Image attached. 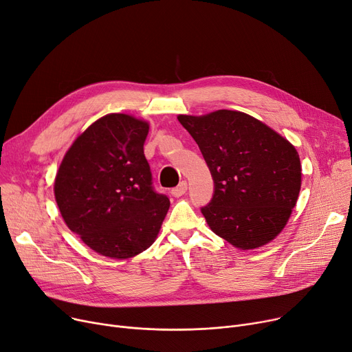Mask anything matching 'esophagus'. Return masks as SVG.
<instances>
[{"instance_id": "obj_1", "label": "esophagus", "mask_w": 352, "mask_h": 352, "mask_svg": "<svg viewBox=\"0 0 352 352\" xmlns=\"http://www.w3.org/2000/svg\"><path fill=\"white\" fill-rule=\"evenodd\" d=\"M186 190H188V183H186L184 180L183 182H180L175 189H172V195L175 196V197H180V196H183L184 193H186Z\"/></svg>"}]
</instances>
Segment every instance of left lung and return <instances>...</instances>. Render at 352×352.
Wrapping results in <instances>:
<instances>
[{
    "label": "left lung",
    "instance_id": "8db88e82",
    "mask_svg": "<svg viewBox=\"0 0 352 352\" xmlns=\"http://www.w3.org/2000/svg\"><path fill=\"white\" fill-rule=\"evenodd\" d=\"M177 119L199 144L213 176V199L201 208L212 232L240 250L274 240L300 195L297 149L244 112L219 109Z\"/></svg>",
    "mask_w": 352,
    "mask_h": 352
}]
</instances>
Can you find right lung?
Masks as SVG:
<instances>
[{
  "mask_svg": "<svg viewBox=\"0 0 352 352\" xmlns=\"http://www.w3.org/2000/svg\"><path fill=\"white\" fill-rule=\"evenodd\" d=\"M148 132L146 120L108 113L78 135L59 164L60 216L100 256L125 260L149 249L169 210V199L152 188Z\"/></svg>",
  "mask_w": 352,
  "mask_h": 352,
  "instance_id": "right-lung-1",
  "label": "right lung"
}]
</instances>
